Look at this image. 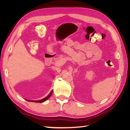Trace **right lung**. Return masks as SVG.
Returning <instances> with one entry per match:
<instances>
[{
  "label": "right lung",
  "mask_w": 130,
  "mask_h": 130,
  "mask_svg": "<svg viewBox=\"0 0 130 130\" xmlns=\"http://www.w3.org/2000/svg\"><path fill=\"white\" fill-rule=\"evenodd\" d=\"M53 93V90H52V92H51L50 93V94H49V95L46 96L45 98H44V99H41V100H36V101H34V100H26L27 101H32V102H35V103H43V102H44L45 101H46V100H48L49 98L51 96V95H52V94Z\"/></svg>",
  "instance_id": "obj_1"
}]
</instances>
